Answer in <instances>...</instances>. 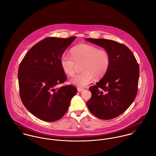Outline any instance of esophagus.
Returning a JSON list of instances; mask_svg holds the SVG:
<instances>
[{
    "instance_id": "esophagus-1",
    "label": "esophagus",
    "mask_w": 156,
    "mask_h": 156,
    "mask_svg": "<svg viewBox=\"0 0 156 156\" xmlns=\"http://www.w3.org/2000/svg\"><path fill=\"white\" fill-rule=\"evenodd\" d=\"M84 90L83 88H80V87H78V88H77V90H78L79 92H81V91H82V90Z\"/></svg>"
}]
</instances>
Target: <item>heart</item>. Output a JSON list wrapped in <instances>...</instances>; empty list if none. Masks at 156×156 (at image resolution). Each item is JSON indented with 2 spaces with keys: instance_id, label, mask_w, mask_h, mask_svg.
<instances>
[{
  "instance_id": "b5f03b06",
  "label": "heart",
  "mask_w": 156,
  "mask_h": 156,
  "mask_svg": "<svg viewBox=\"0 0 156 156\" xmlns=\"http://www.w3.org/2000/svg\"><path fill=\"white\" fill-rule=\"evenodd\" d=\"M71 56L63 53L60 59L62 71L69 76H73L77 66H81V73L73 77L70 83L83 88L90 83L93 78H101L107 73L111 64V56L105 50L87 44L74 47L71 50Z\"/></svg>"
}]
</instances>
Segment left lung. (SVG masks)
<instances>
[{
  "mask_svg": "<svg viewBox=\"0 0 156 156\" xmlns=\"http://www.w3.org/2000/svg\"><path fill=\"white\" fill-rule=\"evenodd\" d=\"M108 51L111 64L104 77L89 87L90 112L101 119H111L126 111L137 92L139 67L131 50L124 44L106 39L87 38Z\"/></svg>",
  "mask_w": 156,
  "mask_h": 156,
  "instance_id": "8db88e82",
  "label": "left lung"
}]
</instances>
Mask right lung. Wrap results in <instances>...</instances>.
<instances>
[{
	"label": "right lung",
	"instance_id": "obj_1",
	"mask_svg": "<svg viewBox=\"0 0 156 156\" xmlns=\"http://www.w3.org/2000/svg\"><path fill=\"white\" fill-rule=\"evenodd\" d=\"M76 38H45L27 52L20 64L18 79L23 104L43 121L61 119L77 93L71 85L56 87L67 79L61 66V56Z\"/></svg>",
	"mask_w": 156,
	"mask_h": 156
}]
</instances>
